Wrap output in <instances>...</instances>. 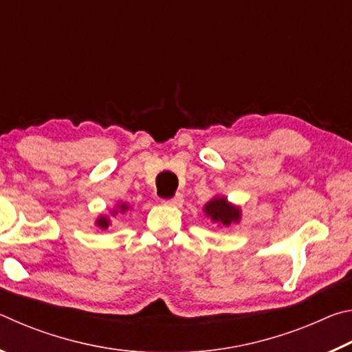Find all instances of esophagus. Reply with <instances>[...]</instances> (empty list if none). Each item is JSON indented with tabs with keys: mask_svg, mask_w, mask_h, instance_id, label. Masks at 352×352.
Listing matches in <instances>:
<instances>
[{
	"mask_svg": "<svg viewBox=\"0 0 352 352\" xmlns=\"http://www.w3.org/2000/svg\"><path fill=\"white\" fill-rule=\"evenodd\" d=\"M184 204V199L182 194L175 195L174 199H169V200H164V205H169V206H182Z\"/></svg>",
	"mask_w": 352,
	"mask_h": 352,
	"instance_id": "obj_1",
	"label": "esophagus"
}]
</instances>
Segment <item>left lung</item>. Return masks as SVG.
Listing matches in <instances>:
<instances>
[{
	"instance_id": "8db88e82",
	"label": "left lung",
	"mask_w": 352,
	"mask_h": 352,
	"mask_svg": "<svg viewBox=\"0 0 352 352\" xmlns=\"http://www.w3.org/2000/svg\"><path fill=\"white\" fill-rule=\"evenodd\" d=\"M204 212L206 217L211 219L212 223H216L220 228H228L231 225L239 223L242 219L241 206L231 204L225 195H216L210 201H206Z\"/></svg>"
}]
</instances>
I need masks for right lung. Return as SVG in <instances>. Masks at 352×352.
I'll return each mask as SVG.
<instances>
[{"label": "right lung", "mask_w": 352, "mask_h": 352, "mask_svg": "<svg viewBox=\"0 0 352 352\" xmlns=\"http://www.w3.org/2000/svg\"><path fill=\"white\" fill-rule=\"evenodd\" d=\"M127 211H132V205L127 204V201L119 200V201H116L115 206H113L109 211V214H99L96 222H94V226H98V228H100V230H107L111 225V217L118 216L119 212L124 214Z\"/></svg>", "instance_id": "add662e5"}]
</instances>
